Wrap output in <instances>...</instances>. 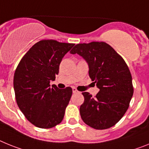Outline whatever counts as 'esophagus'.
I'll return each mask as SVG.
<instances>
[{"mask_svg": "<svg viewBox=\"0 0 149 149\" xmlns=\"http://www.w3.org/2000/svg\"><path fill=\"white\" fill-rule=\"evenodd\" d=\"M73 94H76V93H79V91L76 88H73Z\"/></svg>", "mask_w": 149, "mask_h": 149, "instance_id": "obj_1", "label": "esophagus"}]
</instances>
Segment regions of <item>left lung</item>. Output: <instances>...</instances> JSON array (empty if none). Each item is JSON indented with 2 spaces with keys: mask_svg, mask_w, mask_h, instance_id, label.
Segmentation results:
<instances>
[{
  "mask_svg": "<svg viewBox=\"0 0 149 149\" xmlns=\"http://www.w3.org/2000/svg\"><path fill=\"white\" fill-rule=\"evenodd\" d=\"M88 64L89 76L99 92L94 97L82 92L85 100L79 108L82 121L97 130H104L120 121L134 94L130 70L122 57L104 42L77 44L70 51Z\"/></svg>",
  "mask_w": 149,
  "mask_h": 149,
  "instance_id": "8db88e82",
  "label": "left lung"
}]
</instances>
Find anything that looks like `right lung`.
Instances as JSON below:
<instances>
[{
  "label": "right lung",
  "mask_w": 149,
  "mask_h": 149,
  "mask_svg": "<svg viewBox=\"0 0 149 149\" xmlns=\"http://www.w3.org/2000/svg\"><path fill=\"white\" fill-rule=\"evenodd\" d=\"M73 43L42 40L23 56L14 73L16 103L30 122L40 128H52L62 121L73 90L50 86L58 74L62 58Z\"/></svg>",
  "instance_id": "1"
}]
</instances>
